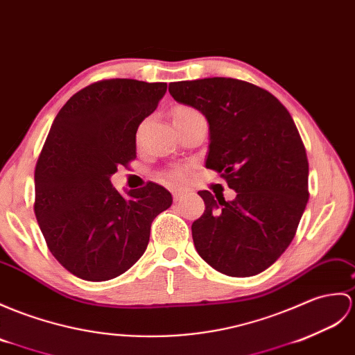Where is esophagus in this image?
<instances>
[{
  "mask_svg": "<svg viewBox=\"0 0 355 355\" xmlns=\"http://www.w3.org/2000/svg\"><path fill=\"white\" fill-rule=\"evenodd\" d=\"M172 195H174V201L177 202V201H180L181 200V198H183L184 196V193L183 192H181V191H175L174 193H172Z\"/></svg>",
  "mask_w": 355,
  "mask_h": 355,
  "instance_id": "34e87169",
  "label": "esophagus"
}]
</instances>
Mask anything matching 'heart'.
<instances>
[{
  "label": "heart",
  "instance_id": "1",
  "mask_svg": "<svg viewBox=\"0 0 355 355\" xmlns=\"http://www.w3.org/2000/svg\"><path fill=\"white\" fill-rule=\"evenodd\" d=\"M195 110L189 109V107H178V109L174 112V116H180V114H187V113H193ZM187 175V171L183 168H175L168 172V177L171 181H183Z\"/></svg>",
  "mask_w": 355,
  "mask_h": 355
}]
</instances>
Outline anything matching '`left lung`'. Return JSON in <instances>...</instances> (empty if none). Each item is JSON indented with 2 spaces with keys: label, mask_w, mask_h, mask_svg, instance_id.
<instances>
[{
  "label": "left lung",
  "mask_w": 355,
  "mask_h": 355,
  "mask_svg": "<svg viewBox=\"0 0 355 355\" xmlns=\"http://www.w3.org/2000/svg\"><path fill=\"white\" fill-rule=\"evenodd\" d=\"M169 94L207 119L205 166L237 193L225 201L198 192L205 210L192 224L195 248L220 274L257 275L291 245L309 201L307 154L291 113L268 90L236 78L177 81Z\"/></svg>",
  "instance_id": "obj_1"
}]
</instances>
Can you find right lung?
I'll return each instance as SVG.
<instances>
[{"instance_id":"1","label":"right lung","mask_w":355,"mask_h":355,"mask_svg":"<svg viewBox=\"0 0 355 355\" xmlns=\"http://www.w3.org/2000/svg\"><path fill=\"white\" fill-rule=\"evenodd\" d=\"M166 83L103 80L71 96L53 122L35 171V213L49 251L71 274L107 282L142 257L154 218L171 207L148 183L122 196L110 177L136 157V131Z\"/></svg>"}]
</instances>
